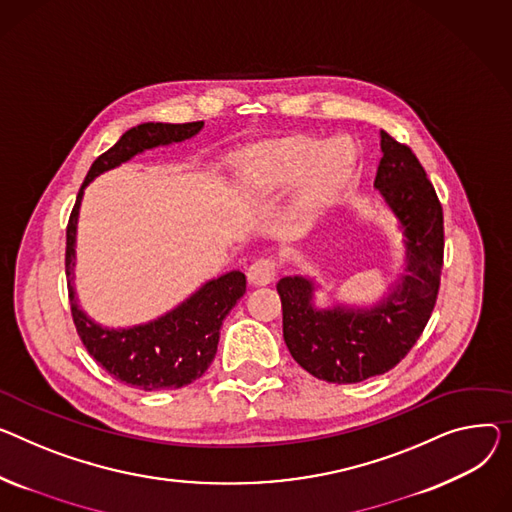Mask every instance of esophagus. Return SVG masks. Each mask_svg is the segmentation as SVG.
I'll return each mask as SVG.
<instances>
[{
	"mask_svg": "<svg viewBox=\"0 0 512 512\" xmlns=\"http://www.w3.org/2000/svg\"><path fill=\"white\" fill-rule=\"evenodd\" d=\"M276 274H278V263L271 257H259L257 261L251 263L247 278L253 286H265L274 282Z\"/></svg>",
	"mask_w": 512,
	"mask_h": 512,
	"instance_id": "34e87169",
	"label": "esophagus"
}]
</instances>
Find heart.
<instances>
[{
    "instance_id": "heart-1",
    "label": "heart",
    "mask_w": 512,
    "mask_h": 512,
    "mask_svg": "<svg viewBox=\"0 0 512 512\" xmlns=\"http://www.w3.org/2000/svg\"><path fill=\"white\" fill-rule=\"evenodd\" d=\"M241 162L265 191L282 189L305 177L286 212V226L300 230L342 189L350 177L354 154L339 140L325 144L315 138H288L247 150Z\"/></svg>"
}]
</instances>
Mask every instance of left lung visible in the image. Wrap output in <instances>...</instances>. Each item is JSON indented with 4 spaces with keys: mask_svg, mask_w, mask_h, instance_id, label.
Returning a JSON list of instances; mask_svg holds the SVG:
<instances>
[{
    "mask_svg": "<svg viewBox=\"0 0 512 512\" xmlns=\"http://www.w3.org/2000/svg\"><path fill=\"white\" fill-rule=\"evenodd\" d=\"M381 150L374 187L405 234L401 282L370 309H317L315 284L302 276L282 278L276 286L292 358L327 383H360L397 366L418 342L438 296L445 253L442 206L410 146L381 131Z\"/></svg>",
    "mask_w": 512,
    "mask_h": 512,
    "instance_id": "1",
    "label": "left lung"
}]
</instances>
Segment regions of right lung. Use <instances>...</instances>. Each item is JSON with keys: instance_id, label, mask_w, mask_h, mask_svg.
Instances as JSON below:
<instances>
[{"instance_id": "add662e5", "label": "right lung", "mask_w": 512, "mask_h": 512, "mask_svg": "<svg viewBox=\"0 0 512 512\" xmlns=\"http://www.w3.org/2000/svg\"><path fill=\"white\" fill-rule=\"evenodd\" d=\"M201 127L203 121L142 123L125 131L113 148L92 162L76 197L70 222H67L65 276L67 288H70L76 331L88 354L111 377L133 389H179L199 379L216 356L222 321L232 311L236 300L245 294L247 278L243 271H228V274L203 284L177 309L146 325H135L129 329H107L96 325L84 315V311H80L72 286L76 265V230L84 187L94 177L119 166L121 162H127L135 154L193 138Z\"/></svg>"}]
</instances>
